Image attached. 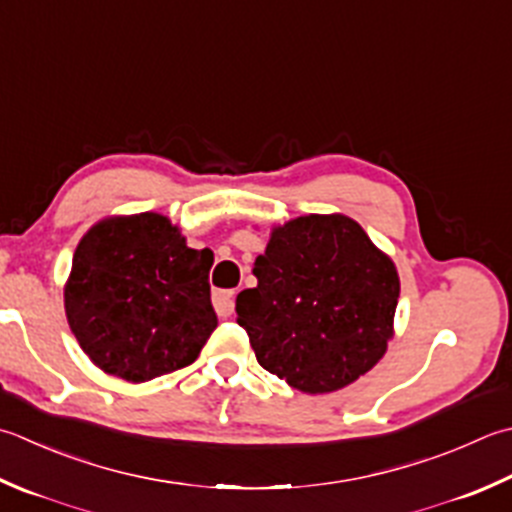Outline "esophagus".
Returning a JSON list of instances; mask_svg holds the SVG:
<instances>
[{
	"label": "esophagus",
	"mask_w": 512,
	"mask_h": 512,
	"mask_svg": "<svg viewBox=\"0 0 512 512\" xmlns=\"http://www.w3.org/2000/svg\"><path fill=\"white\" fill-rule=\"evenodd\" d=\"M213 306L219 317H230L235 310V290H215Z\"/></svg>",
	"instance_id": "1"
}]
</instances>
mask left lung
<instances>
[{
  "label": "left lung",
  "instance_id": "8db88e82",
  "mask_svg": "<svg viewBox=\"0 0 512 512\" xmlns=\"http://www.w3.org/2000/svg\"><path fill=\"white\" fill-rule=\"evenodd\" d=\"M255 288L237 295L257 362L308 395L335 393L384 357L399 275L355 219L295 217L273 226Z\"/></svg>",
  "mask_w": 512,
  "mask_h": 512
}]
</instances>
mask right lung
<instances>
[{"mask_svg":"<svg viewBox=\"0 0 512 512\" xmlns=\"http://www.w3.org/2000/svg\"><path fill=\"white\" fill-rule=\"evenodd\" d=\"M213 253L186 246L159 213L99 219L79 239L64 308L97 368L142 384L193 364L217 328Z\"/></svg>","mask_w":512,"mask_h":512,"instance_id":"1","label":"right lung"}]
</instances>
